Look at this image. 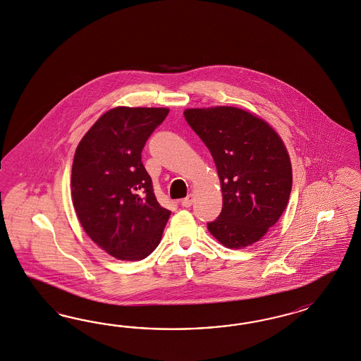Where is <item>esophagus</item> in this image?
<instances>
[{
	"instance_id": "esophagus-1",
	"label": "esophagus",
	"mask_w": 361,
	"mask_h": 361,
	"mask_svg": "<svg viewBox=\"0 0 361 361\" xmlns=\"http://www.w3.org/2000/svg\"><path fill=\"white\" fill-rule=\"evenodd\" d=\"M193 200H195L193 195H188L184 200H181V205L185 207V208H189L193 204Z\"/></svg>"
}]
</instances>
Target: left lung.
<instances>
[{
    "label": "left lung",
    "mask_w": 361,
    "mask_h": 361,
    "mask_svg": "<svg viewBox=\"0 0 361 361\" xmlns=\"http://www.w3.org/2000/svg\"><path fill=\"white\" fill-rule=\"evenodd\" d=\"M188 124L213 156L222 190L210 234L229 249L262 238L287 207L293 169L282 139L261 118L219 106L184 111Z\"/></svg>",
    "instance_id": "left-lung-1"
}]
</instances>
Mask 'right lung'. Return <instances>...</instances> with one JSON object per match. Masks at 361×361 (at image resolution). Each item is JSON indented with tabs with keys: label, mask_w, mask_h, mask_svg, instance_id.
<instances>
[{
	"label": "right lung",
	"mask_w": 361,
	"mask_h": 361,
	"mask_svg": "<svg viewBox=\"0 0 361 361\" xmlns=\"http://www.w3.org/2000/svg\"><path fill=\"white\" fill-rule=\"evenodd\" d=\"M168 112L109 109L75 151L71 195L79 222L100 249L121 261L147 258L160 243L171 216L157 202L142 163L145 142Z\"/></svg>",
	"instance_id": "1"
}]
</instances>
